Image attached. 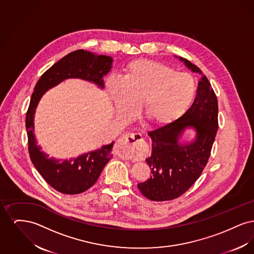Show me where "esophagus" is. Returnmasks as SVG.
I'll return each mask as SVG.
<instances>
[{"label":"esophagus","mask_w":254,"mask_h":254,"mask_svg":"<svg viewBox=\"0 0 254 254\" xmlns=\"http://www.w3.org/2000/svg\"><path fill=\"white\" fill-rule=\"evenodd\" d=\"M142 140L141 134L127 133L120 137L115 145L116 153L124 159H129L133 156L136 149Z\"/></svg>","instance_id":"1"}]
</instances>
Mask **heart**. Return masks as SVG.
Instances as JSON below:
<instances>
[{
  "label": "heart",
  "mask_w": 254,
  "mask_h": 254,
  "mask_svg": "<svg viewBox=\"0 0 254 254\" xmlns=\"http://www.w3.org/2000/svg\"><path fill=\"white\" fill-rule=\"evenodd\" d=\"M109 99L117 111L129 116L141 106L142 115L154 127H165L179 119L196 94V84L189 73L177 72L157 61H133L118 82L107 85Z\"/></svg>",
  "instance_id": "b5f03b06"
}]
</instances>
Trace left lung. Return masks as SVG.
Segmentation results:
<instances>
[{"instance_id":"1","label":"left lung","mask_w":254,"mask_h":254,"mask_svg":"<svg viewBox=\"0 0 254 254\" xmlns=\"http://www.w3.org/2000/svg\"><path fill=\"white\" fill-rule=\"evenodd\" d=\"M179 59L192 72L202 74L190 61ZM189 127L195 130V139L190 143L180 144L179 139ZM217 129V97L203 75L189 110L176 121L147 133L152 141V150L145 162L151 175L137 185L141 193L152 201L173 200L185 193L204 170Z\"/></svg>"}]
</instances>
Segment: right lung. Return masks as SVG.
<instances>
[{
  "mask_svg": "<svg viewBox=\"0 0 254 254\" xmlns=\"http://www.w3.org/2000/svg\"><path fill=\"white\" fill-rule=\"evenodd\" d=\"M112 58L96 55L84 49L75 50L54 64L39 79L26 112L25 127L28 152L39 173L54 190L64 194L82 193L96 183L101 172L112 158L114 142L69 160L49 158L37 145L34 135V114L42 96L50 88L70 78L91 82L104 88L103 77L111 69Z\"/></svg>",
  "mask_w": 254,
  "mask_h": 254,
  "instance_id": "right-lung-1",
  "label": "right lung"
}]
</instances>
